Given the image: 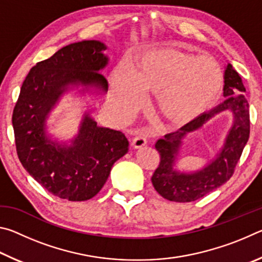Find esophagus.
Here are the masks:
<instances>
[{"label":"esophagus","mask_w":262,"mask_h":262,"mask_svg":"<svg viewBox=\"0 0 262 262\" xmlns=\"http://www.w3.org/2000/svg\"><path fill=\"white\" fill-rule=\"evenodd\" d=\"M145 144H147V139H145L143 135H136L134 139H133V142H132L133 148H135V149L143 148Z\"/></svg>","instance_id":"obj_1"}]
</instances>
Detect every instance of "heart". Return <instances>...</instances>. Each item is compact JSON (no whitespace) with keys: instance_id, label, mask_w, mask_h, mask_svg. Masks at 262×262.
Returning <instances> with one entry per match:
<instances>
[{"instance_id":"obj_1","label":"heart","mask_w":262,"mask_h":262,"mask_svg":"<svg viewBox=\"0 0 262 262\" xmlns=\"http://www.w3.org/2000/svg\"><path fill=\"white\" fill-rule=\"evenodd\" d=\"M223 83V70L211 57L150 50L141 53L133 69L125 64L114 69L111 96L115 108L129 113L143 101L145 90L157 91L163 114L176 123H185L219 99Z\"/></svg>"}]
</instances>
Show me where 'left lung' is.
Returning a JSON list of instances; mask_svg holds the SVG:
<instances>
[{
    "label": "left lung",
    "instance_id": "obj_1",
    "mask_svg": "<svg viewBox=\"0 0 262 262\" xmlns=\"http://www.w3.org/2000/svg\"><path fill=\"white\" fill-rule=\"evenodd\" d=\"M242 77L228 63L224 73L223 96L225 100L220 105L199 115L178 130L159 139L155 147L161 155V162L154 172L151 181L155 189L164 199L174 202H190L219 188L231 178L239 158L250 137V110L244 94ZM224 110H231L234 115L225 144L216 157L207 165L195 172H179L173 167L182 140L203 126V124Z\"/></svg>",
    "mask_w": 262,
    "mask_h": 262
}]
</instances>
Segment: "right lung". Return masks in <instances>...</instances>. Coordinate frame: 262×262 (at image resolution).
Here are the masks:
<instances>
[{
    "instance_id": "1",
    "label": "right lung",
    "mask_w": 262,
    "mask_h": 262,
    "mask_svg": "<svg viewBox=\"0 0 262 262\" xmlns=\"http://www.w3.org/2000/svg\"><path fill=\"white\" fill-rule=\"evenodd\" d=\"M105 43L83 40L62 47L38 62L26 76L12 113L16 150L30 176L60 199L85 201L103 188L111 168L128 152V140L119 130L97 126L88 112L70 144L46 134V119L69 89L107 91L98 73L108 63Z\"/></svg>"
}]
</instances>
